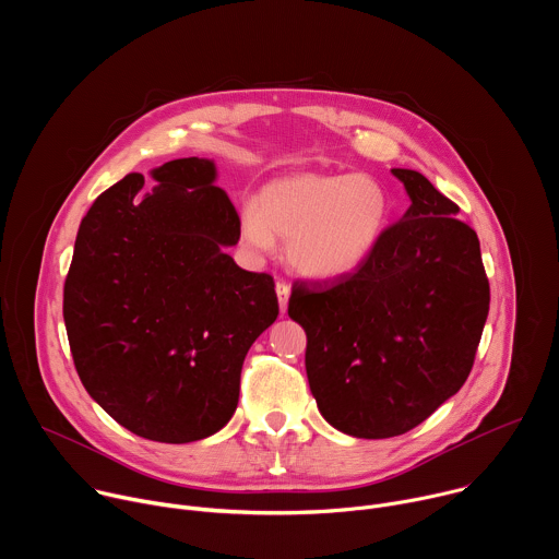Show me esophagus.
Segmentation results:
<instances>
[{"mask_svg":"<svg viewBox=\"0 0 559 559\" xmlns=\"http://www.w3.org/2000/svg\"><path fill=\"white\" fill-rule=\"evenodd\" d=\"M289 294H292V289H289V285L287 283H276V296H278V305H281V313H285L287 311V302H289Z\"/></svg>","mask_w":559,"mask_h":559,"instance_id":"obj_1","label":"esophagus"}]
</instances>
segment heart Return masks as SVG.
I'll list each match as a JSON object with an SVG mask.
<instances>
[{"mask_svg":"<svg viewBox=\"0 0 559 559\" xmlns=\"http://www.w3.org/2000/svg\"><path fill=\"white\" fill-rule=\"evenodd\" d=\"M393 199L371 175L298 173L270 181L241 214L243 241L270 252L287 238L289 265L313 281L356 274L378 252Z\"/></svg>","mask_w":559,"mask_h":559,"instance_id":"obj_1","label":"heart"}]
</instances>
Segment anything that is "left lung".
<instances>
[{
	"label": "left lung",
	"instance_id": "8db88e82",
	"mask_svg": "<svg viewBox=\"0 0 559 559\" xmlns=\"http://www.w3.org/2000/svg\"><path fill=\"white\" fill-rule=\"evenodd\" d=\"M391 175L409 210L356 274L296 283L289 318L307 334L318 412L338 431L380 440L412 431L460 391L489 316L477 234L431 181Z\"/></svg>",
	"mask_w": 559,
	"mask_h": 559
}]
</instances>
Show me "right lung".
<instances>
[{
	"instance_id": "right-lung-1",
	"label": "right lung",
	"mask_w": 559,
	"mask_h": 559,
	"mask_svg": "<svg viewBox=\"0 0 559 559\" xmlns=\"http://www.w3.org/2000/svg\"><path fill=\"white\" fill-rule=\"evenodd\" d=\"M212 158H175L106 190L76 231L63 323L79 378L128 431L203 440L236 412L252 343L276 321L274 278L225 248L241 221Z\"/></svg>"
}]
</instances>
